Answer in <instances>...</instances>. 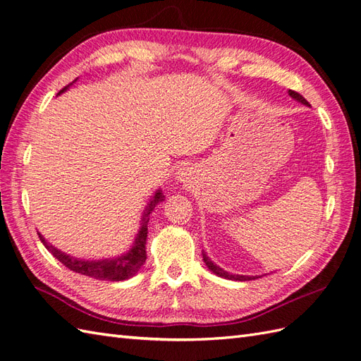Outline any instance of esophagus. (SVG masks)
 <instances>
[{
	"mask_svg": "<svg viewBox=\"0 0 361 361\" xmlns=\"http://www.w3.org/2000/svg\"><path fill=\"white\" fill-rule=\"evenodd\" d=\"M177 175H178L177 178H178L181 183H192V180H193L192 171H190L189 168H181V169H178Z\"/></svg>",
	"mask_w": 361,
	"mask_h": 361,
	"instance_id": "34e87169",
	"label": "esophagus"
}]
</instances>
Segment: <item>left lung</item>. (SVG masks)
<instances>
[{
  "instance_id": "left-lung-1",
  "label": "left lung",
  "mask_w": 361,
  "mask_h": 361,
  "mask_svg": "<svg viewBox=\"0 0 361 361\" xmlns=\"http://www.w3.org/2000/svg\"><path fill=\"white\" fill-rule=\"evenodd\" d=\"M288 94H290L293 99H295L298 102H300V104H303V105H310V104H308V100L305 99L303 96H300L299 92H295V91L290 90V91H288ZM202 261L206 262L207 269H209L210 271H214L215 274H218V276H221V277H224V279H230V281H241V282H243V281H252V279H255V277H252V276H239V274H230V273L224 271L223 269H219L218 265H215L214 262H212L204 252H202Z\"/></svg>"
}]
</instances>
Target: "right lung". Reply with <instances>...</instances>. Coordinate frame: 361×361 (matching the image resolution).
<instances>
[{"instance_id": "add662e5", "label": "right lung", "mask_w": 361, "mask_h": 361, "mask_svg": "<svg viewBox=\"0 0 361 361\" xmlns=\"http://www.w3.org/2000/svg\"><path fill=\"white\" fill-rule=\"evenodd\" d=\"M70 85H73V84H70ZM70 85L62 88L59 91V94L66 91ZM163 200H164V197L161 195V192L157 190L151 202L147 204L146 212L143 214L142 226H140V230H138L133 248L128 253L114 257V259H102V261L76 259V257L62 253L61 250H58V248L50 245L42 238L41 233H38V235H39L41 243L47 247V250L71 271L94 277V279H100V281H113V282L125 281V279H129V277H133L138 270H140L142 265L146 261V238H147V223H149V215L152 214L154 207L159 204V202H161Z\"/></svg>"}]
</instances>
